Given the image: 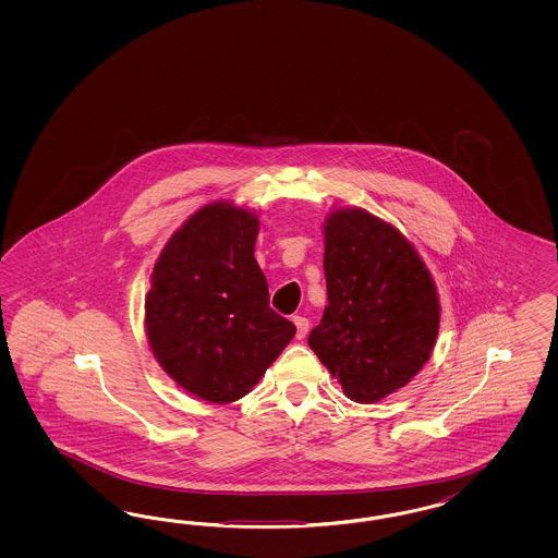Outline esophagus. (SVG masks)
Instances as JSON below:
<instances>
[{"mask_svg":"<svg viewBox=\"0 0 558 558\" xmlns=\"http://www.w3.org/2000/svg\"><path fill=\"white\" fill-rule=\"evenodd\" d=\"M292 323L296 325V339H303L308 331V319L304 317H292Z\"/></svg>","mask_w":558,"mask_h":558,"instance_id":"obj_1","label":"esophagus"}]
</instances>
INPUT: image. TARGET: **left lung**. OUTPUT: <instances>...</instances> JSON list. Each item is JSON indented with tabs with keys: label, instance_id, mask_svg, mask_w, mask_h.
<instances>
[{
	"label": "left lung",
	"instance_id": "left-lung-1",
	"mask_svg": "<svg viewBox=\"0 0 558 558\" xmlns=\"http://www.w3.org/2000/svg\"><path fill=\"white\" fill-rule=\"evenodd\" d=\"M327 306L308 345L355 403L403 389L434 352V278L397 227L364 208H336L323 225Z\"/></svg>",
	"mask_w": 558,
	"mask_h": 558
}]
</instances>
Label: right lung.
Segmentation results:
<instances>
[{
	"mask_svg": "<svg viewBox=\"0 0 558 558\" xmlns=\"http://www.w3.org/2000/svg\"><path fill=\"white\" fill-rule=\"evenodd\" d=\"M259 219L206 204L169 236L145 296V331L169 376L208 403H233L259 383L296 327L270 308L254 257Z\"/></svg>",
	"mask_w": 558,
	"mask_h": 558,
	"instance_id": "1",
	"label": "right lung"
}]
</instances>
